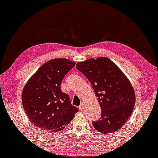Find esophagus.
<instances>
[{"mask_svg": "<svg viewBox=\"0 0 158 158\" xmlns=\"http://www.w3.org/2000/svg\"><path fill=\"white\" fill-rule=\"evenodd\" d=\"M79 109H80V110H81V111L84 109V103H81V104L80 105V106H79Z\"/></svg>", "mask_w": 158, "mask_h": 158, "instance_id": "1", "label": "esophagus"}]
</instances>
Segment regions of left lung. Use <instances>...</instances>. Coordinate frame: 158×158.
Returning a JSON list of instances; mask_svg holds the SVG:
<instances>
[{"mask_svg":"<svg viewBox=\"0 0 158 158\" xmlns=\"http://www.w3.org/2000/svg\"><path fill=\"white\" fill-rule=\"evenodd\" d=\"M76 68L87 77L96 93L101 117L93 122L102 134L116 132L130 117L135 104V93L129 79L109 58H91L78 62Z\"/></svg>","mask_w":158,"mask_h":158,"instance_id":"8db88e82","label":"left lung"}]
</instances>
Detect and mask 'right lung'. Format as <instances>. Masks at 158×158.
Returning <instances> with one entry per match:
<instances>
[{
    "mask_svg": "<svg viewBox=\"0 0 158 158\" xmlns=\"http://www.w3.org/2000/svg\"><path fill=\"white\" fill-rule=\"evenodd\" d=\"M75 64L62 58L51 60L42 64L26 83L21 96L23 106L35 127L60 131L78 111L60 88L64 75Z\"/></svg>",
    "mask_w": 158,
    "mask_h": 158,
    "instance_id": "add662e5",
    "label": "right lung"
}]
</instances>
